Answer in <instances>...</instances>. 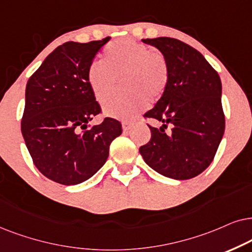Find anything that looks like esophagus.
Here are the masks:
<instances>
[{
  "mask_svg": "<svg viewBox=\"0 0 252 252\" xmlns=\"http://www.w3.org/2000/svg\"><path fill=\"white\" fill-rule=\"evenodd\" d=\"M132 123L129 122V121H122V129L123 131H128V130L131 129Z\"/></svg>",
  "mask_w": 252,
  "mask_h": 252,
  "instance_id": "esophagus-1",
  "label": "esophagus"
}]
</instances>
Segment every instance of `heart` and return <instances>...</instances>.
<instances>
[{"label": "heart", "mask_w": 252, "mask_h": 252, "mask_svg": "<svg viewBox=\"0 0 252 252\" xmlns=\"http://www.w3.org/2000/svg\"><path fill=\"white\" fill-rule=\"evenodd\" d=\"M126 91L103 107L107 116L131 119L145 108L149 99H159L168 83V66L163 55L131 39L110 43L103 53V63L92 62L87 70V82L99 103L115 94L117 80Z\"/></svg>", "instance_id": "b5f03b06"}]
</instances>
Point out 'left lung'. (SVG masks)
<instances>
[{
    "label": "left lung",
    "mask_w": 252,
    "mask_h": 252,
    "mask_svg": "<svg viewBox=\"0 0 252 252\" xmlns=\"http://www.w3.org/2000/svg\"><path fill=\"white\" fill-rule=\"evenodd\" d=\"M142 41L163 55L168 83L156 106L144 115L162 126H149L151 140L139 152L161 175L192 179L212 162L224 132L220 77L198 50L180 40L160 36ZM168 125L172 130L166 134Z\"/></svg>",
    "instance_id": "obj_1"
}]
</instances>
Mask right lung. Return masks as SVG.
<instances>
[{"label": "right lung", "instance_id": "obj_1", "mask_svg": "<svg viewBox=\"0 0 252 252\" xmlns=\"http://www.w3.org/2000/svg\"><path fill=\"white\" fill-rule=\"evenodd\" d=\"M108 38L69 41L49 54L26 84L22 133L33 162L54 182L75 186L105 165L109 145L122 133L114 119L91 126L101 112L87 70Z\"/></svg>", "mask_w": 252, "mask_h": 252}]
</instances>
